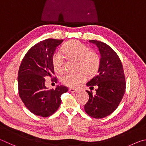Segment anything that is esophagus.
Segmentation results:
<instances>
[{
    "instance_id": "1",
    "label": "esophagus",
    "mask_w": 146,
    "mask_h": 146,
    "mask_svg": "<svg viewBox=\"0 0 146 146\" xmlns=\"http://www.w3.org/2000/svg\"><path fill=\"white\" fill-rule=\"evenodd\" d=\"M69 91L70 92L72 93H76V92H78L79 91L77 89H73V88H69Z\"/></svg>"
}]
</instances>
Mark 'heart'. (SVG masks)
I'll use <instances>...</instances> for the list:
<instances>
[{
  "label": "heart",
  "instance_id": "b5f03b06",
  "mask_svg": "<svg viewBox=\"0 0 146 146\" xmlns=\"http://www.w3.org/2000/svg\"><path fill=\"white\" fill-rule=\"evenodd\" d=\"M61 50L68 58L78 61L77 70L80 71L76 74L66 72L61 75L60 80L65 85L72 88L78 87L86 80V75L91 77L98 72L101 65L99 55L84 43L76 40L70 41L63 46ZM52 61L56 71H63L65 59L60 52L54 54Z\"/></svg>",
  "mask_w": 146,
  "mask_h": 146
}]
</instances>
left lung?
Here are the masks:
<instances>
[{"label": "left lung", "mask_w": 146, "mask_h": 146, "mask_svg": "<svg viewBox=\"0 0 146 146\" xmlns=\"http://www.w3.org/2000/svg\"><path fill=\"white\" fill-rule=\"evenodd\" d=\"M89 42L96 44L100 52L101 65L96 76L86 83L91 90L96 86V94L86 90L89 99L85 111L95 119L104 118L115 110L126 90V78L123 66L117 54L105 43L98 40Z\"/></svg>", "instance_id": "obj_1"}]
</instances>
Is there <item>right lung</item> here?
Wrapping results in <instances>:
<instances>
[{"label": "right lung", "instance_id": "right-lung-1", "mask_svg": "<svg viewBox=\"0 0 146 146\" xmlns=\"http://www.w3.org/2000/svg\"><path fill=\"white\" fill-rule=\"evenodd\" d=\"M63 40L48 38L36 43L25 54L18 73L19 93L25 107L36 115L47 117L54 113L61 104V96L68 91L65 86L48 89L45 77L57 83L52 58L56 47Z\"/></svg>", "mask_w": 146, "mask_h": 146}]
</instances>
